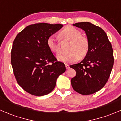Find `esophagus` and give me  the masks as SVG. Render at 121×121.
Masks as SVG:
<instances>
[{"label":"esophagus","mask_w":121,"mask_h":121,"mask_svg":"<svg viewBox=\"0 0 121 121\" xmlns=\"http://www.w3.org/2000/svg\"><path fill=\"white\" fill-rule=\"evenodd\" d=\"M65 67H66L67 69H68V68H69V65H68V64H65Z\"/></svg>","instance_id":"esophagus-1"}]
</instances>
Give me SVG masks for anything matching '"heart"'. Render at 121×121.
<instances>
[{"instance_id":"obj_1","label":"heart","mask_w":121,"mask_h":121,"mask_svg":"<svg viewBox=\"0 0 121 121\" xmlns=\"http://www.w3.org/2000/svg\"><path fill=\"white\" fill-rule=\"evenodd\" d=\"M62 39L70 40L68 51L57 56V59L64 63H74L86 56L89 51V41L87 38L81 36V33L73 26H67L60 32ZM47 44L52 52L57 53L60 52V42L54 35L48 37Z\"/></svg>"}]
</instances>
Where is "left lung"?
Listing matches in <instances>:
<instances>
[{"mask_svg": "<svg viewBox=\"0 0 121 121\" xmlns=\"http://www.w3.org/2000/svg\"><path fill=\"white\" fill-rule=\"evenodd\" d=\"M73 25L85 31L89 41V51L80 63L70 65L76 71L71 85L78 93L90 95L104 87L113 65V49L106 33L99 27L87 22Z\"/></svg>", "mask_w": 121, "mask_h": 121, "instance_id": "1", "label": "left lung"}]
</instances>
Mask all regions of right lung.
Returning a JSON list of instances; mask_svg holds the SVG:
<instances>
[{
	"instance_id": "right-lung-1",
	"label": "right lung",
	"mask_w": 121,
	"mask_h": 121,
	"mask_svg": "<svg viewBox=\"0 0 121 121\" xmlns=\"http://www.w3.org/2000/svg\"><path fill=\"white\" fill-rule=\"evenodd\" d=\"M61 24H31L13 41L11 63L17 82L28 93L43 96L52 92L58 76L65 71L47 44L48 37L63 27Z\"/></svg>"
}]
</instances>
